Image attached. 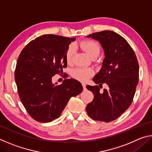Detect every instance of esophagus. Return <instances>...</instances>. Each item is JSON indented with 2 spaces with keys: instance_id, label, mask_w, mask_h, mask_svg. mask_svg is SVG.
Masks as SVG:
<instances>
[{
  "instance_id": "esophagus-1",
  "label": "esophagus",
  "mask_w": 152,
  "mask_h": 152,
  "mask_svg": "<svg viewBox=\"0 0 152 152\" xmlns=\"http://www.w3.org/2000/svg\"><path fill=\"white\" fill-rule=\"evenodd\" d=\"M82 87H83V88L84 89H86V84H84V83H82Z\"/></svg>"
}]
</instances>
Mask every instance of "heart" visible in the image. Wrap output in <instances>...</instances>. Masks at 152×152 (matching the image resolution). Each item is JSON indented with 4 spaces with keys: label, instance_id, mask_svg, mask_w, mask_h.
<instances>
[{
    "label": "heart",
    "instance_id": "b5f03b06",
    "mask_svg": "<svg viewBox=\"0 0 152 152\" xmlns=\"http://www.w3.org/2000/svg\"><path fill=\"white\" fill-rule=\"evenodd\" d=\"M80 46L84 51L92 58H96L101 52V47L99 43L92 39H86L80 43ZM75 53V48L74 45L69 46L65 54L66 61L68 64H71L73 56ZM94 71L91 68H76L72 71V76L80 82H86L94 75Z\"/></svg>",
    "mask_w": 152,
    "mask_h": 152
}]
</instances>
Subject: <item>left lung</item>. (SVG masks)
<instances>
[{
	"label": "left lung",
	"instance_id": "8db88e82",
	"mask_svg": "<svg viewBox=\"0 0 152 152\" xmlns=\"http://www.w3.org/2000/svg\"><path fill=\"white\" fill-rule=\"evenodd\" d=\"M87 37L99 41L105 58L102 68L93 81L109 88L100 92L96 86L87 85L94 95L86 110L95 121L109 123L121 116L133 101L139 82V64L134 51L122 36L111 31L90 34Z\"/></svg>",
	"mask_w": 152,
	"mask_h": 152
}]
</instances>
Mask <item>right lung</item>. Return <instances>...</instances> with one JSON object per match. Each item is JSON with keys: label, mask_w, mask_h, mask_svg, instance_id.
I'll return each instance as SVG.
<instances>
[{"label": "right lung", "mask_w": 152, "mask_h": 152, "mask_svg": "<svg viewBox=\"0 0 152 152\" xmlns=\"http://www.w3.org/2000/svg\"><path fill=\"white\" fill-rule=\"evenodd\" d=\"M75 39L43 35L31 41L20 53L15 71L18 94L29 115L38 122L57 119L70 98L82 91L80 82L73 78L60 85L51 81L67 67L66 51Z\"/></svg>", "instance_id": "right-lung-1"}]
</instances>
